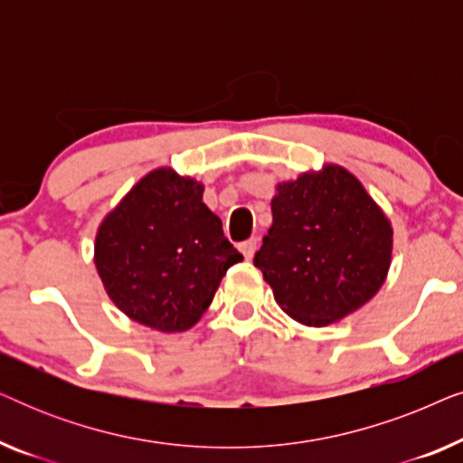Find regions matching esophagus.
I'll list each match as a JSON object with an SVG mask.
<instances>
[{"label":"esophagus","mask_w":463,"mask_h":463,"mask_svg":"<svg viewBox=\"0 0 463 463\" xmlns=\"http://www.w3.org/2000/svg\"><path fill=\"white\" fill-rule=\"evenodd\" d=\"M257 246H259V240L257 238H249V240H244V242H240V250H242V255L246 259H250L252 255H255Z\"/></svg>","instance_id":"1"}]
</instances>
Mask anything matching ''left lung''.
Returning <instances> with one entry per match:
<instances>
[{
	"instance_id": "left-lung-1",
	"label": "left lung",
	"mask_w": 463,
	"mask_h": 463,
	"mask_svg": "<svg viewBox=\"0 0 463 463\" xmlns=\"http://www.w3.org/2000/svg\"><path fill=\"white\" fill-rule=\"evenodd\" d=\"M255 265L284 314L328 326L369 303L388 278L394 230L363 183L339 164L276 185Z\"/></svg>"
}]
</instances>
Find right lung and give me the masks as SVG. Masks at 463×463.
I'll list each match as a JSON object with an SVG mask.
<instances>
[{
  "label": "right lung",
  "instance_id": "right-lung-1",
  "mask_svg": "<svg viewBox=\"0 0 463 463\" xmlns=\"http://www.w3.org/2000/svg\"><path fill=\"white\" fill-rule=\"evenodd\" d=\"M204 185L170 166L151 170L100 221L94 265L105 293L138 325L183 333L202 318L242 255L202 202Z\"/></svg>",
  "mask_w": 463,
  "mask_h": 463
}]
</instances>
